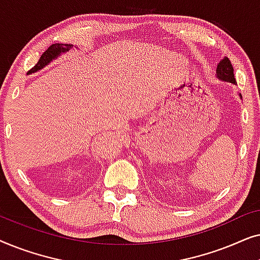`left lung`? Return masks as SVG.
Masks as SVG:
<instances>
[{
	"mask_svg": "<svg viewBox=\"0 0 260 260\" xmlns=\"http://www.w3.org/2000/svg\"><path fill=\"white\" fill-rule=\"evenodd\" d=\"M215 74L219 80L226 81V83L236 84V78H234V73H233V66L227 56H223V58L219 61L218 65H216ZM239 97L243 98L240 93H239Z\"/></svg>",
	"mask_w": 260,
	"mask_h": 260,
	"instance_id": "8db88e82",
	"label": "left lung"
}]
</instances>
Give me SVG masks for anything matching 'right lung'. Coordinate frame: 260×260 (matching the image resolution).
Here are the masks:
<instances>
[{"label": "right lung", "mask_w": 260, "mask_h": 260, "mask_svg": "<svg viewBox=\"0 0 260 260\" xmlns=\"http://www.w3.org/2000/svg\"><path fill=\"white\" fill-rule=\"evenodd\" d=\"M72 48H73V45H70V44H53L52 46H49L47 51L44 52V54L40 56V59H39L37 65H35L28 73L31 74L42 70L44 67L49 65L53 60L58 59L59 56H61V54H65V53H67Z\"/></svg>", "instance_id": "1"}]
</instances>
